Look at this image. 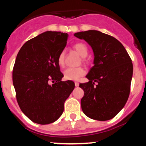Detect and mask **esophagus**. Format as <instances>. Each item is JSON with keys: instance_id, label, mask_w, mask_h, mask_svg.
Returning a JSON list of instances; mask_svg holds the SVG:
<instances>
[{"instance_id": "1", "label": "esophagus", "mask_w": 146, "mask_h": 146, "mask_svg": "<svg viewBox=\"0 0 146 146\" xmlns=\"http://www.w3.org/2000/svg\"><path fill=\"white\" fill-rule=\"evenodd\" d=\"M79 84H79V82H75V86H79Z\"/></svg>"}]
</instances>
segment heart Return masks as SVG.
Masks as SVG:
<instances>
[{
  "label": "heart",
  "instance_id": "obj_1",
  "mask_svg": "<svg viewBox=\"0 0 146 146\" xmlns=\"http://www.w3.org/2000/svg\"><path fill=\"white\" fill-rule=\"evenodd\" d=\"M73 48L80 56L85 58L88 53V47L84 43L79 42L74 44ZM65 51H62L60 53L58 58V62L60 66H62L64 63ZM85 74V70L82 67L78 68H68L64 71V78L67 80H78L79 79Z\"/></svg>",
  "mask_w": 146,
  "mask_h": 146
}]
</instances>
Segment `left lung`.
Returning a JSON list of instances; mask_svg holds the SVG:
<instances>
[{
	"label": "left lung",
	"instance_id": "obj_1",
	"mask_svg": "<svg viewBox=\"0 0 146 146\" xmlns=\"http://www.w3.org/2000/svg\"><path fill=\"white\" fill-rule=\"evenodd\" d=\"M94 53V66L86 75L89 82L80 84L84 91L83 113L93 119L107 121L120 112L128 100L133 73L131 58L118 40L96 30L75 33Z\"/></svg>",
	"mask_w": 146,
	"mask_h": 146
}]
</instances>
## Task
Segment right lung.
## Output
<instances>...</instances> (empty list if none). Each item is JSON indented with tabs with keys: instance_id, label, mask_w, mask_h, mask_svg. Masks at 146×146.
Instances as JSON below:
<instances>
[{
	"instance_id": "add662e5",
	"label": "right lung",
	"mask_w": 146,
	"mask_h": 146,
	"mask_svg": "<svg viewBox=\"0 0 146 146\" xmlns=\"http://www.w3.org/2000/svg\"><path fill=\"white\" fill-rule=\"evenodd\" d=\"M68 36L61 31H45L26 42L16 56L12 75L16 99L34 123L44 125L58 119L75 88L73 82L62 81L58 62Z\"/></svg>"
}]
</instances>
